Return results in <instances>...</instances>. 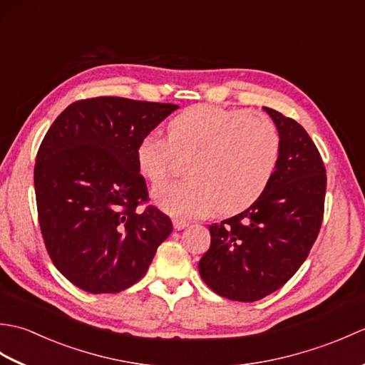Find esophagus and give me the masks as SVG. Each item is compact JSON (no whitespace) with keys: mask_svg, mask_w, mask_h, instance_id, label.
I'll list each match as a JSON object with an SVG mask.
<instances>
[{"mask_svg":"<svg viewBox=\"0 0 365 365\" xmlns=\"http://www.w3.org/2000/svg\"><path fill=\"white\" fill-rule=\"evenodd\" d=\"M173 224H174V229L175 230H182V229H185V227H188V221H185V220H178V218H174L173 220Z\"/></svg>","mask_w":365,"mask_h":365,"instance_id":"34e87169","label":"esophagus"}]
</instances>
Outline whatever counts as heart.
I'll list each match as a JSON object with an SVG mask.
<instances>
[{
  "mask_svg": "<svg viewBox=\"0 0 365 365\" xmlns=\"http://www.w3.org/2000/svg\"><path fill=\"white\" fill-rule=\"evenodd\" d=\"M277 128L267 115L213 105L183 110L168 123V138L144 135L135 149L136 168L158 187L174 160L188 158V178L153 192L155 204L175 218H199L216 210L234 215L257 200L277 166Z\"/></svg>",
  "mask_w": 365,
  "mask_h": 365,
  "instance_id": "1",
  "label": "heart"
}]
</instances>
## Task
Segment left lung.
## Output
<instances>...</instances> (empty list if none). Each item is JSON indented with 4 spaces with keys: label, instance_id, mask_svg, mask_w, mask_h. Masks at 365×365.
<instances>
[{
    "label": "left lung",
    "instance_id": "1",
    "mask_svg": "<svg viewBox=\"0 0 365 365\" xmlns=\"http://www.w3.org/2000/svg\"><path fill=\"white\" fill-rule=\"evenodd\" d=\"M263 110L281 139L273 178L250 208L208 227L212 243L199 262L202 281L232 301L281 289L307 259L323 221L327 169L319 149L297 120Z\"/></svg>",
    "mask_w": 365,
    "mask_h": 365
}]
</instances>
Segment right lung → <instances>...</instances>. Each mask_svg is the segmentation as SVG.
Here are the masks:
<instances>
[{
	"label": "right lung",
	"mask_w": 365,
	"mask_h": 365,
	"mask_svg": "<svg viewBox=\"0 0 365 365\" xmlns=\"http://www.w3.org/2000/svg\"><path fill=\"white\" fill-rule=\"evenodd\" d=\"M173 103L96 97L68 105L38 147L34 188L51 262L89 293H118L141 279L173 232L149 205L135 149L177 110Z\"/></svg>",
	"instance_id": "1"
}]
</instances>
